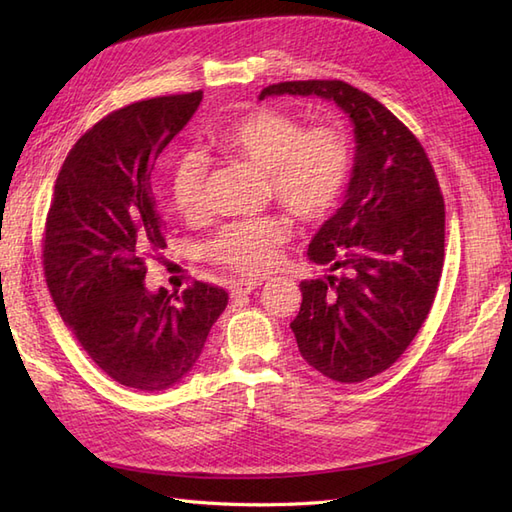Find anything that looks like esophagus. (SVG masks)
<instances>
[{
  "instance_id": "esophagus-1",
  "label": "esophagus",
  "mask_w": 512,
  "mask_h": 512,
  "mask_svg": "<svg viewBox=\"0 0 512 512\" xmlns=\"http://www.w3.org/2000/svg\"><path fill=\"white\" fill-rule=\"evenodd\" d=\"M260 286L258 280H236L232 284V295H249Z\"/></svg>"
}]
</instances>
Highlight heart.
<instances>
[{
	"label": "heart",
	"mask_w": 512,
	"mask_h": 512,
	"mask_svg": "<svg viewBox=\"0 0 512 512\" xmlns=\"http://www.w3.org/2000/svg\"><path fill=\"white\" fill-rule=\"evenodd\" d=\"M215 143L223 152L265 171L269 195L302 223L326 221L343 202L352 180L354 147L339 123L308 126L278 108H256L226 123ZM169 193L178 213L195 219L204 213L206 160L182 154L169 169ZM291 230L276 215L230 221L204 245L213 263L260 276L276 267Z\"/></svg>",
	"instance_id": "obj_1"
}]
</instances>
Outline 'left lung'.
I'll use <instances>...</instances> for the list:
<instances>
[{
    "label": "left lung",
    "instance_id": "left-lung-1",
    "mask_svg": "<svg viewBox=\"0 0 512 512\" xmlns=\"http://www.w3.org/2000/svg\"><path fill=\"white\" fill-rule=\"evenodd\" d=\"M319 95L354 121L356 162L343 206L308 245L328 278L304 280L291 321L299 354L336 382L389 369L415 339L439 289L445 202L426 149L378 99L343 80L269 84L267 95Z\"/></svg>",
    "mask_w": 512,
    "mask_h": 512
}]
</instances>
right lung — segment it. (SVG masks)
Masks as SVG:
<instances>
[{
  "label": "right lung",
  "mask_w": 512,
  "mask_h": 512,
  "mask_svg": "<svg viewBox=\"0 0 512 512\" xmlns=\"http://www.w3.org/2000/svg\"><path fill=\"white\" fill-rule=\"evenodd\" d=\"M199 102L193 91L112 110L71 147L47 210L43 271L58 313L93 363L130 389L180 382L228 306L208 282L180 295L143 282L167 245L149 176Z\"/></svg>",
  "instance_id": "obj_1"
}]
</instances>
